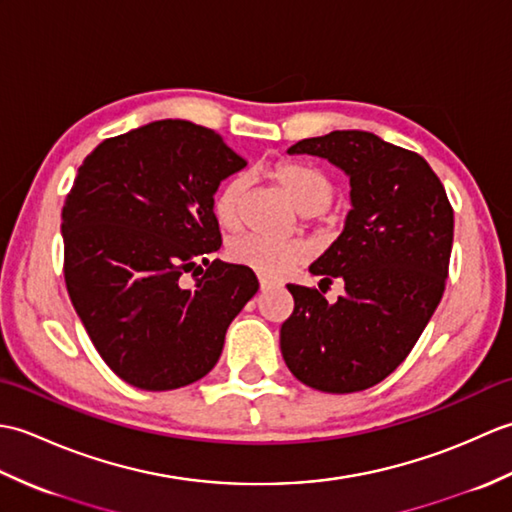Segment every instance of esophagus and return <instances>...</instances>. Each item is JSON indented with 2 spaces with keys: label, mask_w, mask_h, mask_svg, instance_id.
Returning a JSON list of instances; mask_svg holds the SVG:
<instances>
[{
  "label": "esophagus",
  "mask_w": 512,
  "mask_h": 512,
  "mask_svg": "<svg viewBox=\"0 0 512 512\" xmlns=\"http://www.w3.org/2000/svg\"><path fill=\"white\" fill-rule=\"evenodd\" d=\"M275 286V281H270V279H264V277H259V288H262V292H266V290H270Z\"/></svg>",
  "instance_id": "34e87169"
}]
</instances>
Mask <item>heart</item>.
I'll return each mask as SVG.
<instances>
[{"instance_id": "1", "label": "heart", "mask_w": 512, "mask_h": 512, "mask_svg": "<svg viewBox=\"0 0 512 512\" xmlns=\"http://www.w3.org/2000/svg\"><path fill=\"white\" fill-rule=\"evenodd\" d=\"M288 200L295 204L301 215L323 213L332 204L334 187L323 171L301 162H279L270 169ZM246 191V180L242 176L228 178L213 200L215 220L226 231H235L242 224V198ZM228 257L233 264L250 268L253 273L266 279H281L290 270L310 257V246L301 239H268L262 235H242L228 244Z\"/></svg>"}]
</instances>
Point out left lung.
Here are the masks:
<instances>
[{
	"label": "left lung",
	"mask_w": 512,
	"mask_h": 512,
	"mask_svg": "<svg viewBox=\"0 0 512 512\" xmlns=\"http://www.w3.org/2000/svg\"><path fill=\"white\" fill-rule=\"evenodd\" d=\"M288 154L330 160L350 178L343 233L310 266L323 286L343 281L328 303L317 288L288 284L295 310L279 345L303 385L352 394L378 385L405 361L444 292L453 209L440 178L416 151L358 129L303 138Z\"/></svg>",
	"instance_id": "1"
}]
</instances>
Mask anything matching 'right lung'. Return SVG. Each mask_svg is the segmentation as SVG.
<instances>
[{
	"label": "right lung",
	"mask_w": 512,
	"mask_h": 512,
	"mask_svg": "<svg viewBox=\"0 0 512 512\" xmlns=\"http://www.w3.org/2000/svg\"><path fill=\"white\" fill-rule=\"evenodd\" d=\"M244 167L213 129L171 118L103 140L79 167L61 213L65 286L125 383L167 391L209 374L259 290L250 268L209 259L222 246L213 195Z\"/></svg>",
	"instance_id": "add662e5"
}]
</instances>
